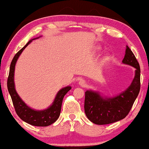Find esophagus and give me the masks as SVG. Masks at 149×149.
<instances>
[{
  "instance_id": "obj_1",
  "label": "esophagus",
  "mask_w": 149,
  "mask_h": 149,
  "mask_svg": "<svg viewBox=\"0 0 149 149\" xmlns=\"http://www.w3.org/2000/svg\"><path fill=\"white\" fill-rule=\"evenodd\" d=\"M79 85L80 86L82 87H84L85 85H86V81L85 80H80L79 81Z\"/></svg>"
}]
</instances>
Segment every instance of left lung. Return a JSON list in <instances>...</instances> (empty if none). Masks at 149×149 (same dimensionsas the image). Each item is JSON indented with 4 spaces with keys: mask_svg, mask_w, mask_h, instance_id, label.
Returning <instances> with one entry per match:
<instances>
[{
    "mask_svg": "<svg viewBox=\"0 0 149 149\" xmlns=\"http://www.w3.org/2000/svg\"><path fill=\"white\" fill-rule=\"evenodd\" d=\"M123 63L134 67L135 76L125 91L113 97L101 96L97 92L87 90L85 95V113L97 125H107L125 118L131 110L140 90V66L134 54L127 46Z\"/></svg>",
    "mask_w": 149,
    "mask_h": 149,
    "instance_id": "obj_1",
    "label": "left lung"
}]
</instances>
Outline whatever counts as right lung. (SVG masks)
<instances>
[{
	"label": "right lung",
	"mask_w": 149,
	"mask_h": 149,
	"mask_svg": "<svg viewBox=\"0 0 149 149\" xmlns=\"http://www.w3.org/2000/svg\"><path fill=\"white\" fill-rule=\"evenodd\" d=\"M33 40V39H32V40H29L27 42L24 47H22L15 54L14 58L12 60L7 85H8V92H9L12 101H13V105H14L15 111H16L19 117L23 121L31 125L38 126V127H46V126L50 125L51 124L54 123L58 119V118L59 117L63 99H64L65 95L71 90V88L70 86H67L59 90L57 92L52 105L45 110H34V109H32L30 107H29L22 100V99L19 96L18 94L17 93L15 88L14 74L15 64H16L18 58L21 54L22 51L28 46L29 44Z\"/></svg>",
	"instance_id": "1"
}]
</instances>
